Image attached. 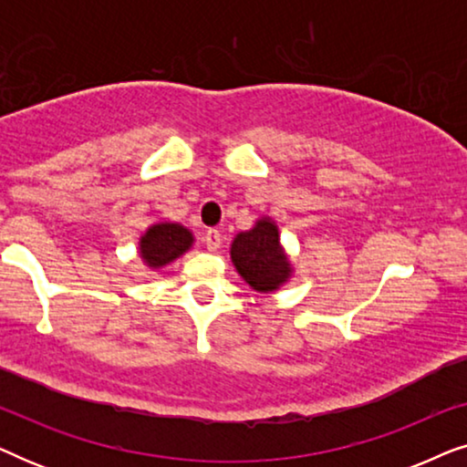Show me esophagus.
<instances>
[{
  "instance_id": "1",
  "label": "esophagus",
  "mask_w": 467,
  "mask_h": 467,
  "mask_svg": "<svg viewBox=\"0 0 467 467\" xmlns=\"http://www.w3.org/2000/svg\"><path fill=\"white\" fill-rule=\"evenodd\" d=\"M203 244H206L210 253L219 251V246H221V232H219V229H208L206 235H203Z\"/></svg>"
}]
</instances>
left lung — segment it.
I'll use <instances>...</instances> for the list:
<instances>
[{"mask_svg":"<svg viewBox=\"0 0 467 467\" xmlns=\"http://www.w3.org/2000/svg\"><path fill=\"white\" fill-rule=\"evenodd\" d=\"M235 270L254 291H276L291 276V264L280 248L278 227L261 219L251 232L235 235L232 244Z\"/></svg>","mask_w":467,"mask_h":467,"instance_id":"obj_1","label":"left lung"}]
</instances>
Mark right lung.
<instances>
[{"mask_svg":"<svg viewBox=\"0 0 467 467\" xmlns=\"http://www.w3.org/2000/svg\"><path fill=\"white\" fill-rule=\"evenodd\" d=\"M193 244V235L178 223H157L140 240V254L150 267H163Z\"/></svg>","mask_w":467,"mask_h":467,"instance_id":"add662e5","label":"right lung"}]
</instances>
